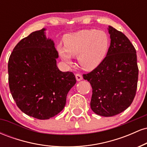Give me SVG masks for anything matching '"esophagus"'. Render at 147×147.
Masks as SVG:
<instances>
[{"label": "esophagus", "instance_id": "obj_1", "mask_svg": "<svg viewBox=\"0 0 147 147\" xmlns=\"http://www.w3.org/2000/svg\"><path fill=\"white\" fill-rule=\"evenodd\" d=\"M75 77H76V79H77V82H79V81L82 80V79H83V77H82V76L80 74H76Z\"/></svg>", "mask_w": 147, "mask_h": 147}]
</instances>
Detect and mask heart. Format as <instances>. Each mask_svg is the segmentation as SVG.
<instances>
[{
    "label": "heart",
    "instance_id": "1",
    "mask_svg": "<svg viewBox=\"0 0 147 147\" xmlns=\"http://www.w3.org/2000/svg\"><path fill=\"white\" fill-rule=\"evenodd\" d=\"M63 43L64 47H57L62 61L71 65V57H77L80 66L87 71L95 70L102 63L110 46L109 37L105 32L92 29L68 34L63 37Z\"/></svg>",
    "mask_w": 147,
    "mask_h": 147
}]
</instances>
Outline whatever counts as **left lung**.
Returning <instances> with one entry per match:
<instances>
[{
  "label": "left lung",
  "instance_id": "obj_1",
  "mask_svg": "<svg viewBox=\"0 0 147 147\" xmlns=\"http://www.w3.org/2000/svg\"><path fill=\"white\" fill-rule=\"evenodd\" d=\"M111 45L102 63L84 79L92 88L90 108L96 114L111 117L125 111L132 103L138 79L136 51L121 32L109 25Z\"/></svg>",
  "mask_w": 147,
  "mask_h": 147
}]
</instances>
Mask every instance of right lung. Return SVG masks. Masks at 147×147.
Wrapping results in <instances>:
<instances>
[{
    "mask_svg": "<svg viewBox=\"0 0 147 147\" xmlns=\"http://www.w3.org/2000/svg\"><path fill=\"white\" fill-rule=\"evenodd\" d=\"M46 29L32 32L15 46L8 61L10 92L24 113L48 119L63 109L69 90L76 84L71 72L57 65L59 54L47 38Z\"/></svg>",
    "mask_w": 147,
    "mask_h": 147,
    "instance_id": "1",
    "label": "right lung"
}]
</instances>
